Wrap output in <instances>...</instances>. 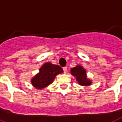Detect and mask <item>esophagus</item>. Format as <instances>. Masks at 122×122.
<instances>
[{
	"mask_svg": "<svg viewBox=\"0 0 122 122\" xmlns=\"http://www.w3.org/2000/svg\"><path fill=\"white\" fill-rule=\"evenodd\" d=\"M63 71H64V73H66L67 72V67H64L63 68Z\"/></svg>",
	"mask_w": 122,
	"mask_h": 122,
	"instance_id": "obj_1",
	"label": "esophagus"
}]
</instances>
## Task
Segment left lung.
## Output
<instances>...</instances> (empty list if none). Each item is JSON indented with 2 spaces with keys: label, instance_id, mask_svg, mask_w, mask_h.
Masks as SVG:
<instances>
[{
  "label": "left lung",
  "instance_id": "8db88e82",
  "mask_svg": "<svg viewBox=\"0 0 122 122\" xmlns=\"http://www.w3.org/2000/svg\"><path fill=\"white\" fill-rule=\"evenodd\" d=\"M71 74L76 78L78 84L84 86H88L92 84V80L87 78L86 71L81 65H77L75 68H71Z\"/></svg>",
  "mask_w": 122,
  "mask_h": 122
}]
</instances>
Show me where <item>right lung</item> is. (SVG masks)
I'll return each mask as SVG.
<instances>
[{"label":"right lung","mask_w":122,"mask_h":122,"mask_svg":"<svg viewBox=\"0 0 122 122\" xmlns=\"http://www.w3.org/2000/svg\"><path fill=\"white\" fill-rule=\"evenodd\" d=\"M63 72V69L58 65L45 63L39 69V72L31 79V84L39 90L45 88L52 83L56 75Z\"/></svg>","instance_id":"add662e5"}]
</instances>
